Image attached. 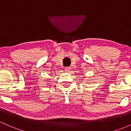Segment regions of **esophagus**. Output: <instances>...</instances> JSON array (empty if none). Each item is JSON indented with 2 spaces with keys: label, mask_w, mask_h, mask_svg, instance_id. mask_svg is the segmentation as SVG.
Returning <instances> with one entry per match:
<instances>
[{
  "label": "esophagus",
  "mask_w": 131,
  "mask_h": 131,
  "mask_svg": "<svg viewBox=\"0 0 131 131\" xmlns=\"http://www.w3.org/2000/svg\"><path fill=\"white\" fill-rule=\"evenodd\" d=\"M64 70H65V71H66V72H68V71H70V67H66L65 68H64Z\"/></svg>",
  "instance_id": "34e87169"
}]
</instances>
